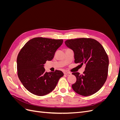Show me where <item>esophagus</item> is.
I'll list each match as a JSON object with an SVG mask.
<instances>
[{
  "label": "esophagus",
  "mask_w": 120,
  "mask_h": 120,
  "mask_svg": "<svg viewBox=\"0 0 120 120\" xmlns=\"http://www.w3.org/2000/svg\"><path fill=\"white\" fill-rule=\"evenodd\" d=\"M64 74L66 75H71V73L70 72H64Z\"/></svg>",
  "instance_id": "esophagus-1"
}]
</instances>
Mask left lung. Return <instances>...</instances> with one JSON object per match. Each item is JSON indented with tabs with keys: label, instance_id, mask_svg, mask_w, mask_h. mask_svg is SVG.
<instances>
[{
	"label": "left lung",
	"instance_id": "left-lung-1",
	"mask_svg": "<svg viewBox=\"0 0 120 120\" xmlns=\"http://www.w3.org/2000/svg\"><path fill=\"white\" fill-rule=\"evenodd\" d=\"M65 44L73 50L75 64H86L82 75L72 72L77 78L72 89L83 96L93 95L100 90L107 79L109 60L104 48L93 38L68 39Z\"/></svg>",
	"mask_w": 120,
	"mask_h": 120
}]
</instances>
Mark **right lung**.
<instances>
[{
    "instance_id": "right-lung-1",
    "label": "right lung",
    "mask_w": 120,
    "mask_h": 120,
    "mask_svg": "<svg viewBox=\"0 0 120 120\" xmlns=\"http://www.w3.org/2000/svg\"><path fill=\"white\" fill-rule=\"evenodd\" d=\"M63 39L34 38L21 49L17 58V75L25 88L34 95L42 96L54 89L64 75L59 70L45 71L44 64L51 60Z\"/></svg>"
}]
</instances>
